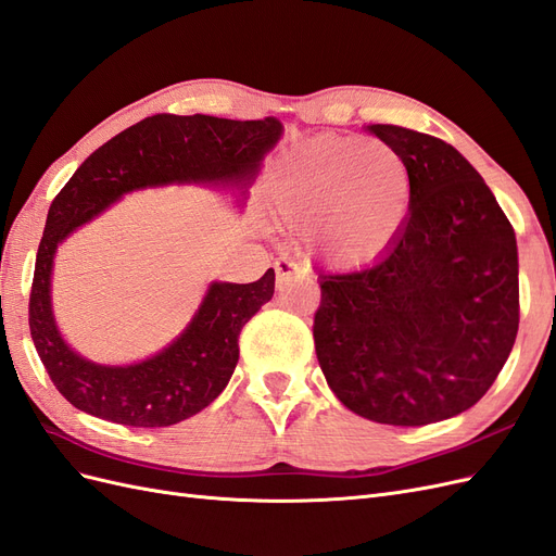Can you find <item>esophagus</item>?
Here are the masks:
<instances>
[{
  "label": "esophagus",
  "mask_w": 556,
  "mask_h": 556,
  "mask_svg": "<svg viewBox=\"0 0 556 556\" xmlns=\"http://www.w3.org/2000/svg\"><path fill=\"white\" fill-rule=\"evenodd\" d=\"M274 268H276V282H278V288H282V285L288 282V280L299 271V264H296L294 260L280 257V260H276Z\"/></svg>",
  "instance_id": "34e87169"
}]
</instances>
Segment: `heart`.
Segmentation results:
<instances>
[{
  "label": "heart",
  "mask_w": 556,
  "mask_h": 556,
  "mask_svg": "<svg viewBox=\"0 0 556 556\" xmlns=\"http://www.w3.org/2000/svg\"><path fill=\"white\" fill-rule=\"evenodd\" d=\"M410 211L408 162L378 139H315L290 155L276 185V213L304 229L311 255L333 268H357L387 255Z\"/></svg>",
  "instance_id": "1"
}]
</instances>
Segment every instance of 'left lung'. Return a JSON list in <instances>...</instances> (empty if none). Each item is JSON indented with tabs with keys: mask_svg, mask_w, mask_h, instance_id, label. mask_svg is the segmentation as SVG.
<instances>
[{
	"mask_svg": "<svg viewBox=\"0 0 556 556\" xmlns=\"http://www.w3.org/2000/svg\"><path fill=\"white\" fill-rule=\"evenodd\" d=\"M368 129L406 157L413 211L378 262L317 276L315 352L345 408L422 427L476 406L510 355L515 229L459 150L399 125Z\"/></svg>",
	"mask_w": 556,
	"mask_h": 556,
	"instance_id": "8db88e82",
	"label": "left lung"
}]
</instances>
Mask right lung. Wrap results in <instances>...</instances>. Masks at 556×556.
<instances>
[{
	"label": "right lung",
	"mask_w": 556,
	"mask_h": 556,
	"mask_svg": "<svg viewBox=\"0 0 556 556\" xmlns=\"http://www.w3.org/2000/svg\"><path fill=\"white\" fill-rule=\"evenodd\" d=\"M280 131L276 117L157 113L97 148L58 192L31 278L29 331L50 380L72 406L125 427H169L225 390L243 325L274 296V268L257 282H213L188 329L160 355L131 366L92 364L62 341L50 311V268L58 243L125 192L190 180L248 182Z\"/></svg>",
	"instance_id": "add662e5"
}]
</instances>
